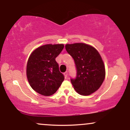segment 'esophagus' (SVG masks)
Instances as JSON below:
<instances>
[{
  "mask_svg": "<svg viewBox=\"0 0 130 130\" xmlns=\"http://www.w3.org/2000/svg\"><path fill=\"white\" fill-rule=\"evenodd\" d=\"M63 74L64 76H65V77H67V76H68V72H67V71H65V72L63 73Z\"/></svg>",
  "mask_w": 130,
  "mask_h": 130,
  "instance_id": "1",
  "label": "esophagus"
}]
</instances>
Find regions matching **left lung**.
<instances>
[{
	"label": "left lung",
	"instance_id": "8db88e82",
	"mask_svg": "<svg viewBox=\"0 0 130 130\" xmlns=\"http://www.w3.org/2000/svg\"><path fill=\"white\" fill-rule=\"evenodd\" d=\"M67 53L73 58L76 76L71 78L79 94L89 95L100 87L105 77V68L100 55L93 47L84 43L67 44Z\"/></svg>",
	"mask_w": 130,
	"mask_h": 130
}]
</instances>
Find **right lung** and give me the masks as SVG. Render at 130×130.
<instances>
[{"label":"right lung","instance_id":"obj_1","mask_svg":"<svg viewBox=\"0 0 130 130\" xmlns=\"http://www.w3.org/2000/svg\"><path fill=\"white\" fill-rule=\"evenodd\" d=\"M63 44H46L32 52L27 64L26 73L31 87L37 93L50 96L56 92L64 80L56 58Z\"/></svg>","mask_w":130,"mask_h":130}]
</instances>
